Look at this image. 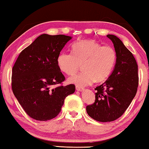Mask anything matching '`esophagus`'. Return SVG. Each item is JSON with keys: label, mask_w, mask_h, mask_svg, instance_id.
Returning <instances> with one entry per match:
<instances>
[{"label": "esophagus", "mask_w": 149, "mask_h": 149, "mask_svg": "<svg viewBox=\"0 0 149 149\" xmlns=\"http://www.w3.org/2000/svg\"><path fill=\"white\" fill-rule=\"evenodd\" d=\"M75 88H76V90H77V91H83V90H84L83 87H80V86H76V87H75Z\"/></svg>", "instance_id": "34e87169"}]
</instances>
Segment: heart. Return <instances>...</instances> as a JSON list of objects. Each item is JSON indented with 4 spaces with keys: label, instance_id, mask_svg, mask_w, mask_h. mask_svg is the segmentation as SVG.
Returning a JSON list of instances; mask_svg holds the SVG:
<instances>
[{
    "label": "heart",
    "instance_id": "obj_1",
    "mask_svg": "<svg viewBox=\"0 0 149 149\" xmlns=\"http://www.w3.org/2000/svg\"><path fill=\"white\" fill-rule=\"evenodd\" d=\"M117 61V52L109 45L102 46L93 40L76 42L72 53L61 52L57 58L58 66L62 72L74 75L82 66L81 74L71 77L69 81L79 86H86L94 81H102L111 74Z\"/></svg>",
    "mask_w": 149,
    "mask_h": 149
}]
</instances>
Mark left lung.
<instances>
[{
	"instance_id": "8db88e82",
	"label": "left lung",
	"mask_w": 149,
	"mask_h": 149,
	"mask_svg": "<svg viewBox=\"0 0 149 149\" xmlns=\"http://www.w3.org/2000/svg\"><path fill=\"white\" fill-rule=\"evenodd\" d=\"M114 45L117 61L111 75L95 90V100L86 107L87 114L100 122H111L125 112L135 96L139 86L135 58L119 38L107 36Z\"/></svg>"
}]
</instances>
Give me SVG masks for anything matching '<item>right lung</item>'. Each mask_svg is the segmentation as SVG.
Wrapping results in <instances>:
<instances>
[{"label":"right lung","instance_id":"obj_1","mask_svg":"<svg viewBox=\"0 0 149 149\" xmlns=\"http://www.w3.org/2000/svg\"><path fill=\"white\" fill-rule=\"evenodd\" d=\"M72 38L42 34L21 52L13 68L12 89L26 114L38 121L55 118L75 85L63 86L57 58Z\"/></svg>","mask_w":149,"mask_h":149}]
</instances>
